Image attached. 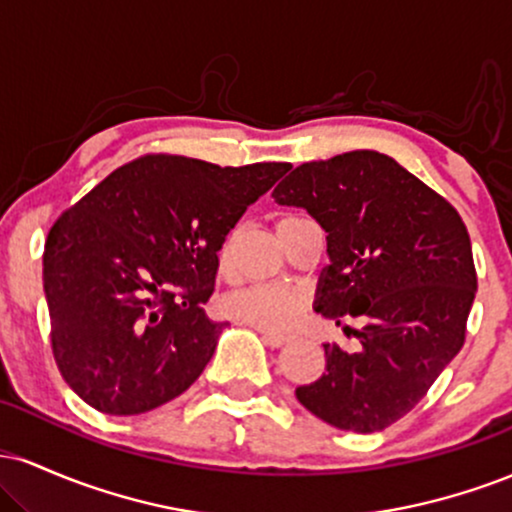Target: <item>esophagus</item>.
Returning <instances> with one entry per match:
<instances>
[{
	"label": "esophagus",
	"instance_id": "obj_1",
	"mask_svg": "<svg viewBox=\"0 0 512 512\" xmlns=\"http://www.w3.org/2000/svg\"><path fill=\"white\" fill-rule=\"evenodd\" d=\"M264 344H269L272 349H279V346H284L286 342H289V337H281V334H272V332H264L260 330Z\"/></svg>",
	"mask_w": 512,
	"mask_h": 512
}]
</instances>
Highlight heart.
I'll list each match as a JSON object with an SVG mask.
<instances>
[{"label": "heart", "mask_w": 512, "mask_h": 512, "mask_svg": "<svg viewBox=\"0 0 512 512\" xmlns=\"http://www.w3.org/2000/svg\"><path fill=\"white\" fill-rule=\"evenodd\" d=\"M305 221L303 216H281L276 221V236L286 233L296 223ZM219 272L223 276L231 274V243L219 250ZM308 308V296L296 286L286 284H255L248 289H240L226 298L223 310L238 325L255 327L272 334H286L298 322V317Z\"/></svg>", "instance_id": "obj_1"}]
</instances>
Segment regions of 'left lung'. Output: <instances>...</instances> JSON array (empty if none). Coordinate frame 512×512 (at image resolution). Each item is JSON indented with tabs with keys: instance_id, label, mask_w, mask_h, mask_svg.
I'll return each mask as SVG.
<instances>
[{
	"instance_id": "8db88e82",
	"label": "left lung",
	"mask_w": 512,
	"mask_h": 512,
	"mask_svg": "<svg viewBox=\"0 0 512 512\" xmlns=\"http://www.w3.org/2000/svg\"><path fill=\"white\" fill-rule=\"evenodd\" d=\"M272 197L327 233L317 313L363 322L354 354L325 344V373L296 387L298 402L342 431H383L460 354L477 293L467 226L448 199L368 149L303 163Z\"/></svg>"
}]
</instances>
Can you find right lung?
Returning <instances> with one entry per match:
<instances>
[{
  "label": "right lung",
  "instance_id": "right-lung-1",
  "mask_svg": "<svg viewBox=\"0 0 512 512\" xmlns=\"http://www.w3.org/2000/svg\"><path fill=\"white\" fill-rule=\"evenodd\" d=\"M289 168L149 154L55 221L43 252L52 354L86 404L144 414L202 375L223 330L204 313L216 252Z\"/></svg>",
  "mask_w": 512,
  "mask_h": 512
}]
</instances>
